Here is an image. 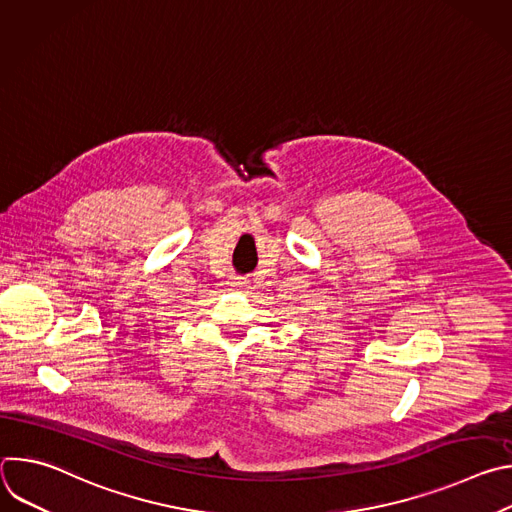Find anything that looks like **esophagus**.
I'll use <instances>...</instances> for the list:
<instances>
[{"mask_svg":"<svg viewBox=\"0 0 512 512\" xmlns=\"http://www.w3.org/2000/svg\"><path fill=\"white\" fill-rule=\"evenodd\" d=\"M231 287H235V289H243V287H247V281L245 279H231Z\"/></svg>","mask_w":512,"mask_h":512,"instance_id":"obj_1","label":"esophagus"}]
</instances>
